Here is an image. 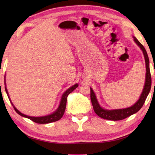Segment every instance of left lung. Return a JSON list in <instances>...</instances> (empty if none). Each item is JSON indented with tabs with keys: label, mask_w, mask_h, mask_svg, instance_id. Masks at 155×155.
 Wrapping results in <instances>:
<instances>
[{
	"label": "left lung",
	"mask_w": 155,
	"mask_h": 155,
	"mask_svg": "<svg viewBox=\"0 0 155 155\" xmlns=\"http://www.w3.org/2000/svg\"><path fill=\"white\" fill-rule=\"evenodd\" d=\"M134 41H135L136 43L139 46L141 50L143 51V52L144 56V59H145L146 63V78H145V84L143 88V93L141 94L139 99L138 100L137 103L133 105L132 107H128L127 108H123V109H116V110H105L104 108L101 107L97 100L96 96L94 93L93 89L91 88V100L92 104L94 108V110L98 117L104 118V119L110 120H120L124 119L130 115H132L134 113H137L144 103L146 101V98L149 94L151 88V75L150 72L149 68V59L148 57L147 52L145 50V48L143 47V45L137 40V39L134 37Z\"/></svg>",
	"instance_id": "obj_1"
}]
</instances>
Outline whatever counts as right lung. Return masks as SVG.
I'll use <instances>...</instances> for the list:
<instances>
[{"instance_id":"1","label":"right lung","mask_w":155,"mask_h":155,"mask_svg":"<svg viewBox=\"0 0 155 155\" xmlns=\"http://www.w3.org/2000/svg\"><path fill=\"white\" fill-rule=\"evenodd\" d=\"M77 87H78V84H76L73 85L72 87H71V88H69L63 94V95H62L61 101V103H60V105H59L58 109L56 110L54 113L47 115V116H45V117H29V116H27V115H25L24 114L21 113V112L18 111L17 109H16V108L15 107L14 105H13V104L11 103V99H10V98L8 97H8L9 98L10 102L11 103L13 108H14V109L15 110V111L19 115H21V116H22V117H26L27 118H29V119L35 122V123H36L47 124V123H52V122L57 121L58 120H60L61 118L62 117V116H63V114L64 113V111H65L66 105H67V100L68 95L70 94L71 93H72V92ZM5 91L6 92V93L8 94V92H7V90H6V87H5Z\"/></svg>"}]
</instances>
